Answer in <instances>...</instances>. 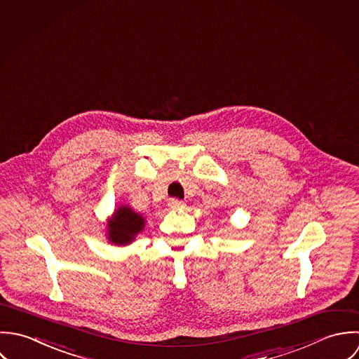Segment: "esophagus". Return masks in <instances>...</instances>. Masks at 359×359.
Listing matches in <instances>:
<instances>
[{"instance_id": "34e87169", "label": "esophagus", "mask_w": 359, "mask_h": 359, "mask_svg": "<svg viewBox=\"0 0 359 359\" xmlns=\"http://www.w3.org/2000/svg\"><path fill=\"white\" fill-rule=\"evenodd\" d=\"M169 207L173 211H179V210L184 208V203L182 200H177V198H170L169 200Z\"/></svg>"}]
</instances>
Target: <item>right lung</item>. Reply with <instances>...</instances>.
<instances>
[{"instance_id": "1", "label": "right lung", "mask_w": 359, "mask_h": 359, "mask_svg": "<svg viewBox=\"0 0 359 359\" xmlns=\"http://www.w3.org/2000/svg\"><path fill=\"white\" fill-rule=\"evenodd\" d=\"M143 216L135 212L130 207L122 205L115 210L112 217L108 220V238L116 245L130 244L136 234L143 230Z\"/></svg>"}]
</instances>
